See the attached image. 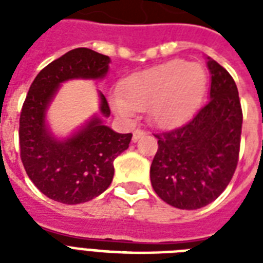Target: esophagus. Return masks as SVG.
Segmentation results:
<instances>
[{"label":"esophagus","mask_w":263,"mask_h":263,"mask_svg":"<svg viewBox=\"0 0 263 263\" xmlns=\"http://www.w3.org/2000/svg\"><path fill=\"white\" fill-rule=\"evenodd\" d=\"M144 135H146V132H144L143 129H136V131L134 132V135H132V140L136 142V140L140 139V138H143Z\"/></svg>","instance_id":"1"}]
</instances>
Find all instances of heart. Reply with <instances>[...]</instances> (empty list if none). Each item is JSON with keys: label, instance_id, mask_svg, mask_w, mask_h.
<instances>
[{"label": "heart", "instance_id": "b5f03b06", "mask_svg": "<svg viewBox=\"0 0 263 263\" xmlns=\"http://www.w3.org/2000/svg\"><path fill=\"white\" fill-rule=\"evenodd\" d=\"M204 87L206 75L200 65L173 60L129 76L123 84V95H115L111 103L123 117L148 109L152 123L175 128L194 115Z\"/></svg>", "mask_w": 263, "mask_h": 263}]
</instances>
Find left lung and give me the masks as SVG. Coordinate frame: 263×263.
I'll return each mask as SVG.
<instances>
[{"instance_id": "1", "label": "left lung", "mask_w": 263, "mask_h": 263, "mask_svg": "<svg viewBox=\"0 0 263 263\" xmlns=\"http://www.w3.org/2000/svg\"><path fill=\"white\" fill-rule=\"evenodd\" d=\"M210 97L185 125L154 135L158 150L150 168L157 195L173 208L212 203L232 179L239 160L243 113L235 80L208 57Z\"/></svg>"}]
</instances>
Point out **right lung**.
<instances>
[{"label":"right lung","mask_w":263,"mask_h":263,"mask_svg":"<svg viewBox=\"0 0 263 263\" xmlns=\"http://www.w3.org/2000/svg\"><path fill=\"white\" fill-rule=\"evenodd\" d=\"M107 55L78 47L43 68L23 103L18 127L20 157L27 175L47 198L65 204L84 203L110 185L113 161L131 142L132 134H119L105 125L110 109L98 91L99 115L68 138L60 139L46 121L47 109L68 80L103 79L109 71Z\"/></svg>","instance_id":"obj_1"}]
</instances>
